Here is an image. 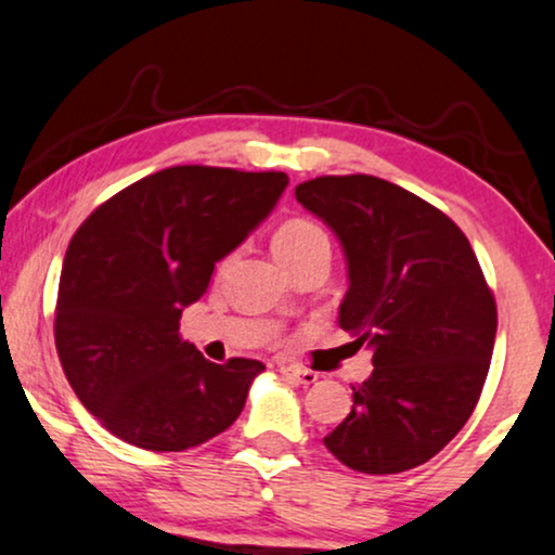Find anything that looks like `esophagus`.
Returning a JSON list of instances; mask_svg holds the SVG:
<instances>
[{"label":"esophagus","mask_w":555,"mask_h":555,"mask_svg":"<svg viewBox=\"0 0 555 555\" xmlns=\"http://www.w3.org/2000/svg\"><path fill=\"white\" fill-rule=\"evenodd\" d=\"M282 376L289 378V382H294V384H314V382H318V374H314V371L297 369V366H284Z\"/></svg>","instance_id":"1"}]
</instances>
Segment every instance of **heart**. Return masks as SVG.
Segmentation results:
<instances>
[{
    "mask_svg": "<svg viewBox=\"0 0 555 555\" xmlns=\"http://www.w3.org/2000/svg\"><path fill=\"white\" fill-rule=\"evenodd\" d=\"M314 250H330L325 230L310 220H289L273 235V254L284 266L314 254Z\"/></svg>",
    "mask_w": 555,
    "mask_h": 555,
    "instance_id": "heart-1",
    "label": "heart"
}]
</instances>
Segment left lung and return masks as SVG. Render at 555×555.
<instances>
[{
    "instance_id": "1",
    "label": "left lung",
    "mask_w": 555,
    "mask_h": 555,
    "mask_svg": "<svg viewBox=\"0 0 555 555\" xmlns=\"http://www.w3.org/2000/svg\"><path fill=\"white\" fill-rule=\"evenodd\" d=\"M294 194L338 237V322L374 363L327 451L361 474L425 464L472 417L492 361L496 307L472 245L451 217L384 179L320 177Z\"/></svg>"
}]
</instances>
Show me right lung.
<instances>
[{
  "instance_id": "1",
  "label": "right lung",
  "mask_w": 555,
  "mask_h": 555,
  "mask_svg": "<svg viewBox=\"0 0 555 555\" xmlns=\"http://www.w3.org/2000/svg\"><path fill=\"white\" fill-rule=\"evenodd\" d=\"M282 171L173 166L96 207L63 258L55 350L81 404L125 443L186 451L228 430L261 361H207L179 320L261 225Z\"/></svg>"
}]
</instances>
